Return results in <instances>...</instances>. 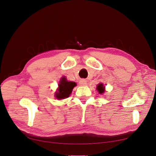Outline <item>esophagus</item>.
Here are the masks:
<instances>
[{
	"instance_id": "34e87169",
	"label": "esophagus",
	"mask_w": 156,
	"mask_h": 156,
	"mask_svg": "<svg viewBox=\"0 0 156 156\" xmlns=\"http://www.w3.org/2000/svg\"><path fill=\"white\" fill-rule=\"evenodd\" d=\"M80 84L81 86H86L87 84V81L85 80L84 79H82L80 80Z\"/></svg>"
}]
</instances>
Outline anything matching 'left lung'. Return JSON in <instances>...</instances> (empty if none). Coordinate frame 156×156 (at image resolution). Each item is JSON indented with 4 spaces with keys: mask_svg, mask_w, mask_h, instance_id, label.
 <instances>
[{
    "mask_svg": "<svg viewBox=\"0 0 156 156\" xmlns=\"http://www.w3.org/2000/svg\"><path fill=\"white\" fill-rule=\"evenodd\" d=\"M97 90L98 91V92L100 94H101L105 91V86H103V84L101 83H99L97 86Z\"/></svg>",
    "mask_w": 156,
    "mask_h": 156,
    "instance_id": "left-lung-1",
    "label": "left lung"
}]
</instances>
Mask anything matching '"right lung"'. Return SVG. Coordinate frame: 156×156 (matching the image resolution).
I'll return each instance as SVG.
<instances>
[{
    "mask_svg": "<svg viewBox=\"0 0 156 156\" xmlns=\"http://www.w3.org/2000/svg\"><path fill=\"white\" fill-rule=\"evenodd\" d=\"M76 83L74 82H69L65 77H62L58 83V89L55 94V97L58 99H63L69 97Z\"/></svg>",
    "mask_w": 156,
    "mask_h": 156,
    "instance_id": "1",
    "label": "right lung"
}]
</instances>
